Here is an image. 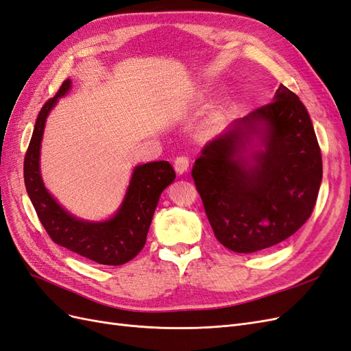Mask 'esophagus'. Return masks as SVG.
Masks as SVG:
<instances>
[{
	"instance_id": "34e87169",
	"label": "esophagus",
	"mask_w": 351,
	"mask_h": 351,
	"mask_svg": "<svg viewBox=\"0 0 351 351\" xmlns=\"http://www.w3.org/2000/svg\"><path fill=\"white\" fill-rule=\"evenodd\" d=\"M189 168V158L187 156H177L174 159V169L177 174H183Z\"/></svg>"
}]
</instances>
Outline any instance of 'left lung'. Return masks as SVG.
<instances>
[{"mask_svg":"<svg viewBox=\"0 0 351 351\" xmlns=\"http://www.w3.org/2000/svg\"><path fill=\"white\" fill-rule=\"evenodd\" d=\"M254 138L262 150L247 157ZM192 177L217 240L253 253L293 236L312 215L322 155L309 112L284 84L274 101L206 143Z\"/></svg>","mask_w":351,"mask_h":351,"instance_id":"8db88e82","label":"left lung"}]
</instances>
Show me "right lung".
Returning a JSON list of instances; mask_svg holds the SVG:
<instances>
[{
  "instance_id": "obj_1",
  "label": "right lung",
  "mask_w": 351,
  "mask_h": 351,
  "mask_svg": "<svg viewBox=\"0 0 351 351\" xmlns=\"http://www.w3.org/2000/svg\"><path fill=\"white\" fill-rule=\"evenodd\" d=\"M70 88V79L62 82L56 97L48 99L40 108L25 155L26 192L52 241L97 263L117 267L132 261L143 249L159 196L167 186L174 182L176 173L167 161L137 165L123 204L112 218L92 222L69 214L49 195L42 182L39 151L47 117L58 98L64 97Z\"/></svg>"
}]
</instances>
